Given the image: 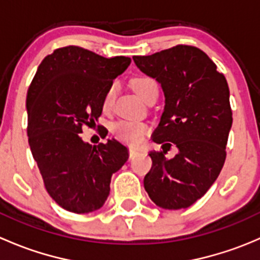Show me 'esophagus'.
<instances>
[{"mask_svg":"<svg viewBox=\"0 0 260 260\" xmlns=\"http://www.w3.org/2000/svg\"><path fill=\"white\" fill-rule=\"evenodd\" d=\"M137 153H138V149L131 147V148H129V158H135L136 154H137Z\"/></svg>","mask_w":260,"mask_h":260,"instance_id":"esophagus-1","label":"esophagus"}]
</instances>
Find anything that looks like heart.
Here are the masks:
<instances>
[{
  "instance_id": "b5f03b06",
  "label": "heart",
  "mask_w": 260,
  "mask_h": 260,
  "mask_svg": "<svg viewBox=\"0 0 260 260\" xmlns=\"http://www.w3.org/2000/svg\"><path fill=\"white\" fill-rule=\"evenodd\" d=\"M133 90L136 91L138 96L141 99H145L147 94L149 93V90L153 88H157L156 81L151 78L147 77H141L136 78L132 81ZM115 84H112L108 88V90L106 91L103 98V108L108 109L111 107L112 101L114 98L115 93ZM112 132L118 140L123 141L125 143H129V145H138V143L142 142L143 137H145L147 132L146 124L140 122H132V120H119V122H115L112 125Z\"/></svg>"
}]
</instances>
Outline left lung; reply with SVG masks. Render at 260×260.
I'll use <instances>...</instances> for the list:
<instances>
[{"label": "left lung", "instance_id": "1", "mask_svg": "<svg viewBox=\"0 0 260 260\" xmlns=\"http://www.w3.org/2000/svg\"><path fill=\"white\" fill-rule=\"evenodd\" d=\"M165 94V108L152 141L164 151L149 152L152 167L143 185L149 199L167 210L186 209L203 198L219 176L233 124L226 79L200 49L177 45L148 56H133ZM179 152L166 157L164 145Z\"/></svg>", "mask_w": 260, "mask_h": 260}]
</instances>
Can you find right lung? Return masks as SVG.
I'll list each match as a JSON object with an SVG mask.
<instances>
[{
  "label": "right lung",
  "instance_id": "add662e5",
  "mask_svg": "<svg viewBox=\"0 0 260 260\" xmlns=\"http://www.w3.org/2000/svg\"><path fill=\"white\" fill-rule=\"evenodd\" d=\"M131 57H107L78 46L57 49L39 65L26 98L28 145L52 200L75 214L106 203L112 175L128 159L115 138L91 146L80 133L95 125L103 98Z\"/></svg>",
  "mask_w": 260,
  "mask_h": 260
}]
</instances>
